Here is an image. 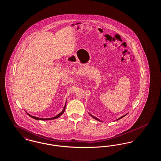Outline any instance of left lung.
<instances>
[{"instance_id":"left-lung-1","label":"left lung","mask_w":161,"mask_h":161,"mask_svg":"<svg viewBox=\"0 0 161 161\" xmlns=\"http://www.w3.org/2000/svg\"><path fill=\"white\" fill-rule=\"evenodd\" d=\"M90 115H91V116H92V117H93V118H94V119H97V120H98V121H100V119H98V118H96V117H95V116H92V115H91V114H90ZM126 115H127V114H126ZM124 115V116H121V117H120V118H118V119H116V120H119V119H121V118H123V117H124V116H125V115Z\"/></svg>"}]
</instances>
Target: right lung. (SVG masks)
<instances>
[{"instance_id":"right-lung-1","label":"right lung","mask_w":161,"mask_h":161,"mask_svg":"<svg viewBox=\"0 0 161 161\" xmlns=\"http://www.w3.org/2000/svg\"><path fill=\"white\" fill-rule=\"evenodd\" d=\"M65 108H66V104H65V106H64V107L63 108V110H62V112H61L59 114H58V115H57V116H55V117H53V118H38V117H36V116H32V115H30V114H27L28 115H29L30 116H31V118H34V119H37V120H51V119H57V118H58V117H60V116H61L63 113H64V110H65Z\"/></svg>"}]
</instances>
